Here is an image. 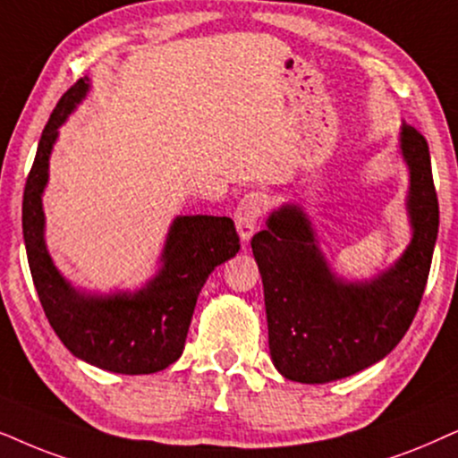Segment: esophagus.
Wrapping results in <instances>:
<instances>
[{
    "label": "esophagus",
    "instance_id": "obj_1",
    "mask_svg": "<svg viewBox=\"0 0 458 458\" xmlns=\"http://www.w3.org/2000/svg\"><path fill=\"white\" fill-rule=\"evenodd\" d=\"M266 207H267V200L261 192L245 194V197L241 199V203L236 205L234 222H236V230H239L242 242H249V239L253 236L255 228H258L259 217L264 216Z\"/></svg>",
    "mask_w": 458,
    "mask_h": 458
}]
</instances>
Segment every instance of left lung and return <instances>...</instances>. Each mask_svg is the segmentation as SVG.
<instances>
[{
    "mask_svg": "<svg viewBox=\"0 0 458 458\" xmlns=\"http://www.w3.org/2000/svg\"><path fill=\"white\" fill-rule=\"evenodd\" d=\"M400 150L411 172L406 209L412 241L373 280L345 283L316 245L310 217L283 205L251 239L264 283L267 341L274 367L291 381L344 379L386 358L417 314L440 225L428 140L402 125Z\"/></svg>",
    "mask_w": 458,
    "mask_h": 458,
    "instance_id": "obj_1",
    "label": "left lung"
}]
</instances>
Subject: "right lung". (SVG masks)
Returning a JSON list of instances; mask_svg holds the SVG:
<instances>
[{
	"instance_id": "1",
	"label": "right lung",
	"mask_w": 458,
	"mask_h": 458,
	"mask_svg": "<svg viewBox=\"0 0 458 458\" xmlns=\"http://www.w3.org/2000/svg\"><path fill=\"white\" fill-rule=\"evenodd\" d=\"M88 89V79H79L60 98L24 184L22 234L30 276L47 320L72 356L111 373H157L182 356L199 293L216 266L239 253V234L230 217L180 216L169 228L163 267L144 289L108 297L72 289L46 249L41 194L58 127Z\"/></svg>"
}]
</instances>
